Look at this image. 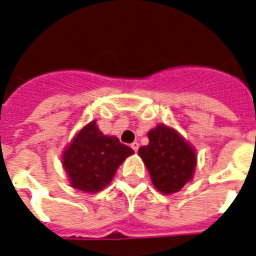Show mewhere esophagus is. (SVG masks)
Segmentation results:
<instances>
[{"label":"esophagus","instance_id":"obj_1","mask_svg":"<svg viewBox=\"0 0 256 256\" xmlns=\"http://www.w3.org/2000/svg\"><path fill=\"white\" fill-rule=\"evenodd\" d=\"M132 148L134 150L135 152H136V151H138V148H139V143L138 142H132Z\"/></svg>","mask_w":256,"mask_h":256}]
</instances>
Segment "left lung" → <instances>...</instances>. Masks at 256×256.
Segmentation results:
<instances>
[{"instance_id":"obj_1","label":"left lung","mask_w":256,"mask_h":256,"mask_svg":"<svg viewBox=\"0 0 256 256\" xmlns=\"http://www.w3.org/2000/svg\"><path fill=\"white\" fill-rule=\"evenodd\" d=\"M148 144L138 150L154 186L163 194L178 192L193 178L197 164L194 147L178 130L164 124L147 132Z\"/></svg>"}]
</instances>
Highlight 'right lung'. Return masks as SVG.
Listing matches in <instances>:
<instances>
[{
  "label": "right lung",
  "instance_id": "obj_1",
  "mask_svg": "<svg viewBox=\"0 0 256 256\" xmlns=\"http://www.w3.org/2000/svg\"><path fill=\"white\" fill-rule=\"evenodd\" d=\"M132 148L114 135H105L96 120L78 130L62 155L70 186L85 193H97L108 186Z\"/></svg>",
  "mask_w": 256,
  "mask_h": 256
}]
</instances>
